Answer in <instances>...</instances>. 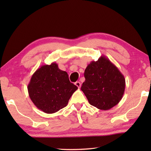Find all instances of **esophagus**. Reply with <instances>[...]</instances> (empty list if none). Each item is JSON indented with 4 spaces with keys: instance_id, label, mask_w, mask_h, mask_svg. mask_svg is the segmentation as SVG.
<instances>
[{
    "instance_id": "1",
    "label": "esophagus",
    "mask_w": 151,
    "mask_h": 151,
    "mask_svg": "<svg viewBox=\"0 0 151 151\" xmlns=\"http://www.w3.org/2000/svg\"><path fill=\"white\" fill-rule=\"evenodd\" d=\"M75 85H76V86H77L78 88H81V84L80 82L76 81V83H75Z\"/></svg>"
}]
</instances>
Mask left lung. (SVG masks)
Masks as SVG:
<instances>
[{
    "label": "left lung",
    "instance_id": "1",
    "mask_svg": "<svg viewBox=\"0 0 151 151\" xmlns=\"http://www.w3.org/2000/svg\"><path fill=\"white\" fill-rule=\"evenodd\" d=\"M84 76L81 90L91 105L106 111L121 101L125 89L124 77L105 56L88 64Z\"/></svg>",
    "mask_w": 151,
    "mask_h": 151
}]
</instances>
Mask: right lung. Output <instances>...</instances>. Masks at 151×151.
Instances as JSON below:
<instances>
[{
	"label": "right lung",
	"instance_id": "add662e5",
	"mask_svg": "<svg viewBox=\"0 0 151 151\" xmlns=\"http://www.w3.org/2000/svg\"><path fill=\"white\" fill-rule=\"evenodd\" d=\"M30 99L40 111L52 114L68 104L78 87L56 63L43 65L33 74L27 86Z\"/></svg>",
	"mask_w": 151,
	"mask_h": 151
}]
</instances>
